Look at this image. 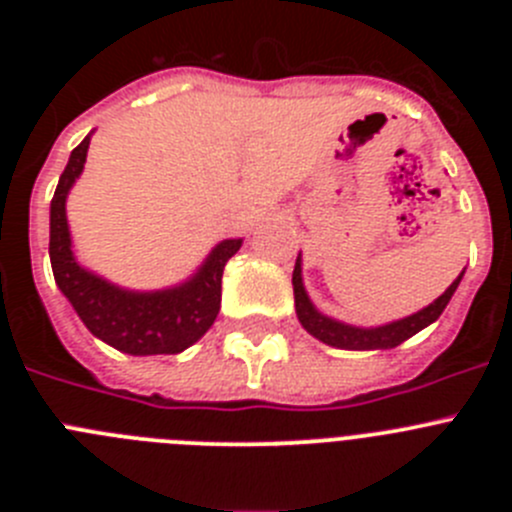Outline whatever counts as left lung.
Masks as SVG:
<instances>
[{
  "label": "left lung",
  "mask_w": 512,
  "mask_h": 512,
  "mask_svg": "<svg viewBox=\"0 0 512 512\" xmlns=\"http://www.w3.org/2000/svg\"><path fill=\"white\" fill-rule=\"evenodd\" d=\"M461 277H464V271L449 284V289H446L438 300H433L431 305L423 307V310L413 312L408 318L392 320V323L372 325V328L343 323V320L330 318V315H325V312H320L318 307L312 305L310 295H307L305 289V282H302V253L297 256L295 271H292V287H295L297 318H300L302 328H305L312 338L323 341L325 346L346 348V351H387V348L400 346L402 341H408L415 333H420L423 328L436 323V320L441 318V312L446 310V305H449L451 297H454Z\"/></svg>",
  "instance_id": "1"
}]
</instances>
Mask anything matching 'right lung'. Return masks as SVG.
I'll list each match as a JSON object with an SVG mask.
<instances>
[{"mask_svg": "<svg viewBox=\"0 0 512 512\" xmlns=\"http://www.w3.org/2000/svg\"><path fill=\"white\" fill-rule=\"evenodd\" d=\"M92 133L71 151L51 200V266L58 289L89 333L130 356L182 354L200 341L220 312L223 269L243 238H225L184 282L164 289H128L99 277L76 259L66 200L84 171Z\"/></svg>", "mask_w": 512, "mask_h": 512, "instance_id": "right-lung-1", "label": "right lung"}]
</instances>
